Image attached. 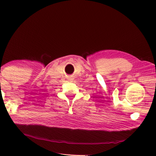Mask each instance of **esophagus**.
I'll return each mask as SVG.
<instances>
[{
    "label": "esophagus",
    "instance_id": "1",
    "mask_svg": "<svg viewBox=\"0 0 156 156\" xmlns=\"http://www.w3.org/2000/svg\"><path fill=\"white\" fill-rule=\"evenodd\" d=\"M72 79H72V77H69V80H71V81H72Z\"/></svg>",
    "mask_w": 156,
    "mask_h": 156
}]
</instances>
